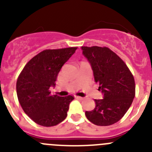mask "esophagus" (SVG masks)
<instances>
[{"instance_id": "34e87169", "label": "esophagus", "mask_w": 152, "mask_h": 152, "mask_svg": "<svg viewBox=\"0 0 152 152\" xmlns=\"http://www.w3.org/2000/svg\"><path fill=\"white\" fill-rule=\"evenodd\" d=\"M75 99H79V100H83V98H82V97H80V96H75Z\"/></svg>"}]
</instances>
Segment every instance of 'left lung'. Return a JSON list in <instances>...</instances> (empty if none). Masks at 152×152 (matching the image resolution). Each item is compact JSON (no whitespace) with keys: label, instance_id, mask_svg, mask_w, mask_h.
I'll list each match as a JSON object with an SVG mask.
<instances>
[{"label":"left lung","instance_id":"8db88e82","mask_svg":"<svg viewBox=\"0 0 152 152\" xmlns=\"http://www.w3.org/2000/svg\"><path fill=\"white\" fill-rule=\"evenodd\" d=\"M83 54L93 71L95 82L103 99H95V107L86 111V118L99 126L115 123L124 116L135 96L133 75L123 60L107 47L82 46Z\"/></svg>","mask_w":152,"mask_h":152}]
</instances>
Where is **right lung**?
<instances>
[{
	"label": "right lung",
	"instance_id": "add662e5",
	"mask_svg": "<svg viewBox=\"0 0 152 152\" xmlns=\"http://www.w3.org/2000/svg\"><path fill=\"white\" fill-rule=\"evenodd\" d=\"M77 48L48 49L39 53L24 67L16 83L18 102L23 110L38 125L50 127L58 125L67 116L72 95H51L62 66Z\"/></svg>",
	"mask_w": 152,
	"mask_h": 152
}]
</instances>
